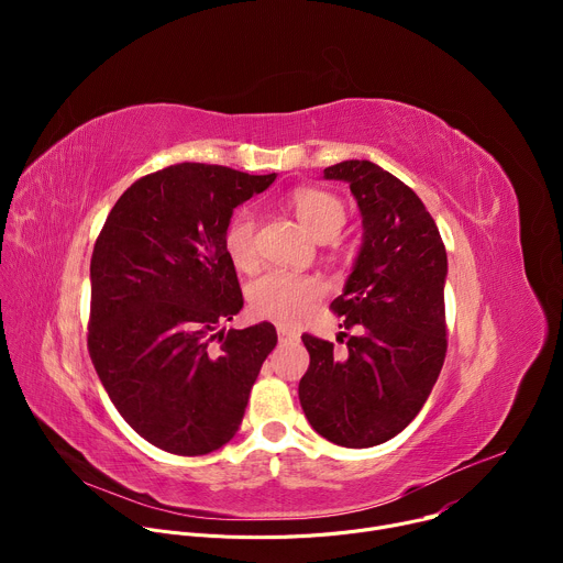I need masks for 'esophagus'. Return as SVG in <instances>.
I'll return each mask as SVG.
<instances>
[{"label": "esophagus", "mask_w": 563, "mask_h": 563, "mask_svg": "<svg viewBox=\"0 0 563 563\" xmlns=\"http://www.w3.org/2000/svg\"><path fill=\"white\" fill-rule=\"evenodd\" d=\"M298 341V334L287 330V328H278V343L280 345H289V343H296Z\"/></svg>", "instance_id": "34e87169"}]
</instances>
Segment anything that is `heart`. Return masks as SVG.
<instances>
[{
  "label": "heart",
  "mask_w": 563,
  "mask_h": 563,
  "mask_svg": "<svg viewBox=\"0 0 563 563\" xmlns=\"http://www.w3.org/2000/svg\"><path fill=\"white\" fill-rule=\"evenodd\" d=\"M289 202L298 220L318 240L334 238L345 224V205L330 191L302 187L291 194ZM224 252L238 269L250 272L256 267V216L252 211L243 209L229 220L224 229ZM320 294H323V285L316 278L276 269L252 283L250 305L258 318L272 320L280 328H296Z\"/></svg>",
  "instance_id": "1"
}]
</instances>
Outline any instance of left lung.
Wrapping results in <instances>:
<instances>
[{"label": "left lung", "mask_w": 563, "mask_h": 563, "mask_svg": "<svg viewBox=\"0 0 563 563\" xmlns=\"http://www.w3.org/2000/svg\"><path fill=\"white\" fill-rule=\"evenodd\" d=\"M343 180L363 216V243L332 309L347 354L305 334L309 367L298 398L309 426L345 448H372L406 430L445 361L448 254L421 198L369 159L323 172Z\"/></svg>", "instance_id": "left-lung-1"}]
</instances>
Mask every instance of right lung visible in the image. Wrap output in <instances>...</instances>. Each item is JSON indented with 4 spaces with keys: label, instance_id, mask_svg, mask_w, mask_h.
Here are the masks:
<instances>
[{
    "label": "right lung",
    "instance_id": "1",
    "mask_svg": "<svg viewBox=\"0 0 563 563\" xmlns=\"http://www.w3.org/2000/svg\"><path fill=\"white\" fill-rule=\"evenodd\" d=\"M274 180L172 165L133 183L98 235L91 361L122 419L159 450L198 456L229 443L278 343L267 320L220 330L243 309L224 229Z\"/></svg>",
    "mask_w": 563,
    "mask_h": 563
}]
</instances>
